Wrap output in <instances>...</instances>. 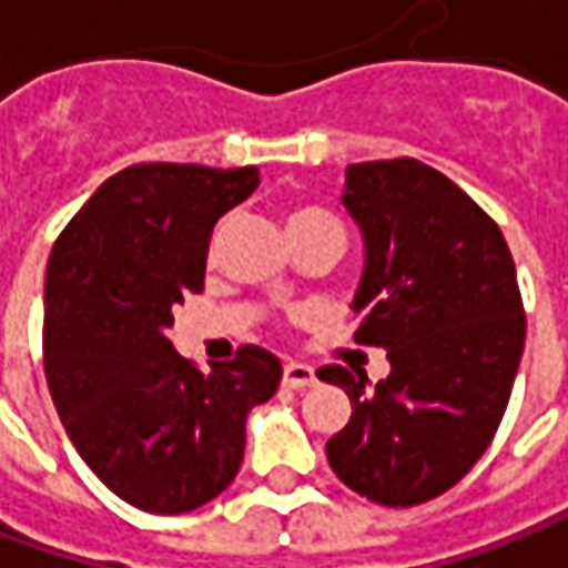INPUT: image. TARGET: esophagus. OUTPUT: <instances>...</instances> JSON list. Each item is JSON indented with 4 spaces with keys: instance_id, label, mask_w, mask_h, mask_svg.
<instances>
[{
    "instance_id": "obj_1",
    "label": "esophagus",
    "mask_w": 568,
    "mask_h": 568,
    "mask_svg": "<svg viewBox=\"0 0 568 568\" xmlns=\"http://www.w3.org/2000/svg\"><path fill=\"white\" fill-rule=\"evenodd\" d=\"M283 383L285 386H292V389H304V386H314V383H317V374H314L311 364L288 362L283 367Z\"/></svg>"
}]
</instances>
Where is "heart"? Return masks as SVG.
Here are the masks:
<instances>
[{"label": "heart", "mask_w": 568, "mask_h": 568, "mask_svg": "<svg viewBox=\"0 0 568 568\" xmlns=\"http://www.w3.org/2000/svg\"><path fill=\"white\" fill-rule=\"evenodd\" d=\"M326 223H336V216H333V213H326V210H321V206H311V204L295 206V210L288 213V220H285L288 232H292V229H311V225H326Z\"/></svg>", "instance_id": "b5f03b06"}]
</instances>
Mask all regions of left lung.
<instances>
[{"label": "left lung", "instance_id": "obj_1", "mask_svg": "<svg viewBox=\"0 0 568 568\" xmlns=\"http://www.w3.org/2000/svg\"><path fill=\"white\" fill-rule=\"evenodd\" d=\"M343 206L364 242L355 339L386 348L389 374L317 371L352 399L326 459L355 494L418 506L471 471L503 420L525 348L516 264L499 225L418 160L348 166Z\"/></svg>", "mask_w": 568, "mask_h": 568}]
</instances>
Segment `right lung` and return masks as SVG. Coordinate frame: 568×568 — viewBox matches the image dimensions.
<instances>
[{"label": "right lung", "instance_id": "obj_1", "mask_svg": "<svg viewBox=\"0 0 568 568\" xmlns=\"http://www.w3.org/2000/svg\"><path fill=\"white\" fill-rule=\"evenodd\" d=\"M261 185L254 166L141 163L106 179L47 266L43 367L74 449L115 497L179 516L242 468L245 420L283 377L261 345L201 374L169 343L204 292L210 232Z\"/></svg>", "mask_w": 568, "mask_h": 568}]
</instances>
